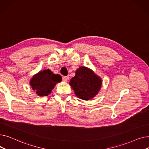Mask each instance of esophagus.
Wrapping results in <instances>:
<instances>
[{"mask_svg": "<svg viewBox=\"0 0 149 149\" xmlns=\"http://www.w3.org/2000/svg\"><path fill=\"white\" fill-rule=\"evenodd\" d=\"M62 80H63V81H68V80H69V77H68V76H64L63 77V79H62Z\"/></svg>", "mask_w": 149, "mask_h": 149, "instance_id": "obj_1", "label": "esophagus"}]
</instances>
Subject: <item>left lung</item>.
Masks as SVG:
<instances>
[{"label":"left lung","mask_w":149,"mask_h":149,"mask_svg":"<svg viewBox=\"0 0 149 149\" xmlns=\"http://www.w3.org/2000/svg\"><path fill=\"white\" fill-rule=\"evenodd\" d=\"M70 85L76 96L84 100L94 97L101 88V79L86 67H80L76 70L75 77L70 80Z\"/></svg>","instance_id":"left-lung-1"}]
</instances>
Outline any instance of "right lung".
Listing matches in <instances>:
<instances>
[{"label":"right lung","mask_w":149,"mask_h":149,"mask_svg":"<svg viewBox=\"0 0 149 149\" xmlns=\"http://www.w3.org/2000/svg\"><path fill=\"white\" fill-rule=\"evenodd\" d=\"M61 81V77L54 74L49 69H45L35 75L30 81V85L39 96H47L56 84Z\"/></svg>","instance_id":"1"}]
</instances>
